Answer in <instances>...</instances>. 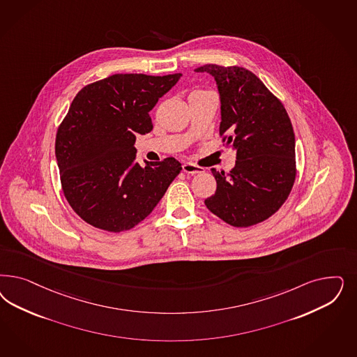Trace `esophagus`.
I'll list each match as a JSON object with an SVG mask.
<instances>
[{
    "mask_svg": "<svg viewBox=\"0 0 357 357\" xmlns=\"http://www.w3.org/2000/svg\"><path fill=\"white\" fill-rule=\"evenodd\" d=\"M183 171L185 173H189V174H195V173L204 172V168L198 167V165L193 164V162H184L183 164Z\"/></svg>",
    "mask_w": 357,
    "mask_h": 357,
    "instance_id": "obj_1",
    "label": "esophagus"
}]
</instances>
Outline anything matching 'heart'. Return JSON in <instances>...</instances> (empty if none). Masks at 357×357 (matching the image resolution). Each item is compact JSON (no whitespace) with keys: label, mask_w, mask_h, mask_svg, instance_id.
Masks as SVG:
<instances>
[{"label":"heart","mask_w":357,"mask_h":357,"mask_svg":"<svg viewBox=\"0 0 357 357\" xmlns=\"http://www.w3.org/2000/svg\"><path fill=\"white\" fill-rule=\"evenodd\" d=\"M195 92H207V91H195Z\"/></svg>","instance_id":"heart-1"}]
</instances>
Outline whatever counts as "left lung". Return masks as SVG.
<instances>
[{"mask_svg":"<svg viewBox=\"0 0 357 357\" xmlns=\"http://www.w3.org/2000/svg\"><path fill=\"white\" fill-rule=\"evenodd\" d=\"M220 96L219 135L236 150L230 172H211L217 190L207 208L234 227H250L272 217L294 185L296 139L282 102L248 69L206 64Z\"/></svg>","mask_w":357,"mask_h":357,"instance_id":"8db88e82","label":"left lung"}]
</instances>
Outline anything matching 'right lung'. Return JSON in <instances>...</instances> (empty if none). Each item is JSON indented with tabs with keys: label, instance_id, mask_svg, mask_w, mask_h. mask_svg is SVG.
Masks as SVG:
<instances>
[{
	"label": "right lung",
	"instance_id": "1",
	"mask_svg": "<svg viewBox=\"0 0 357 357\" xmlns=\"http://www.w3.org/2000/svg\"><path fill=\"white\" fill-rule=\"evenodd\" d=\"M181 73H116L84 86L56 132L55 153L64 197L93 227L122 232L159 204L183 169L174 158L135 162L137 134L153 128L150 112Z\"/></svg>",
	"mask_w": 357,
	"mask_h": 357
}]
</instances>
